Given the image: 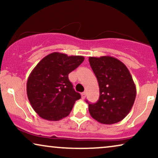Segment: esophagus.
<instances>
[{
	"mask_svg": "<svg viewBox=\"0 0 158 158\" xmlns=\"http://www.w3.org/2000/svg\"><path fill=\"white\" fill-rule=\"evenodd\" d=\"M81 97H82V99H85V97H86V93L85 92H83L81 94Z\"/></svg>",
	"mask_w": 158,
	"mask_h": 158,
	"instance_id": "obj_1",
	"label": "esophagus"
}]
</instances>
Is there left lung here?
<instances>
[{
  "instance_id": "obj_1",
  "label": "left lung",
  "mask_w": 158,
  "mask_h": 158,
  "mask_svg": "<svg viewBox=\"0 0 158 158\" xmlns=\"http://www.w3.org/2000/svg\"><path fill=\"white\" fill-rule=\"evenodd\" d=\"M88 60L100 90L96 103L90 104L86 101L90 116L104 124L120 122L131 111L137 94L128 68L111 56L90 57Z\"/></svg>"
}]
</instances>
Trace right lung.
Returning a JSON list of instances; mask_svg holds the SVG:
<instances>
[{"instance_id": "1", "label": "right lung", "mask_w": 158, "mask_h": 158, "mask_svg": "<svg viewBox=\"0 0 158 158\" xmlns=\"http://www.w3.org/2000/svg\"><path fill=\"white\" fill-rule=\"evenodd\" d=\"M84 59L83 56L52 52L32 70L27 80V96L40 117L59 121L69 115L75 101L81 96L73 88L68 74Z\"/></svg>"}]
</instances>
